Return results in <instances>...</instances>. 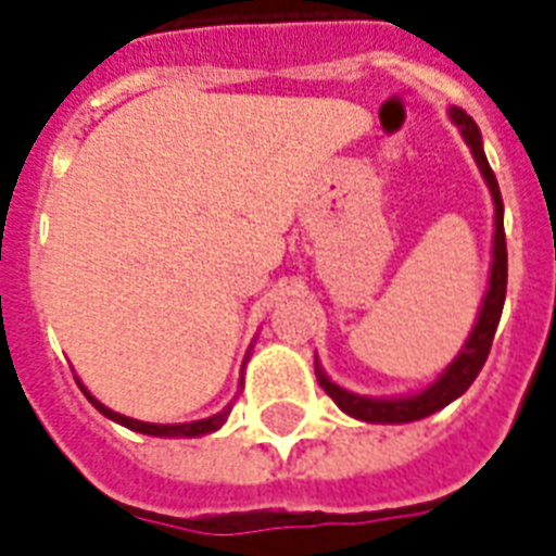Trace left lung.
Here are the masks:
<instances>
[{
    "label": "left lung",
    "instance_id": "obj_1",
    "mask_svg": "<svg viewBox=\"0 0 556 556\" xmlns=\"http://www.w3.org/2000/svg\"><path fill=\"white\" fill-rule=\"evenodd\" d=\"M448 119L457 125L463 139H466V146L471 148V156L473 162H477V168H480V176L485 179V185H489L491 205H494L489 286H485V293H482L480 311H477V319H473V328L468 331V340L463 342V349H459L457 356L442 368V374L434 382H428V386L419 388V391L394 396L354 394L349 388H342L340 382H333L331 377L325 374L319 356H314V371H317V380L319 386H323L325 394L340 405V410H345L349 417L359 419V422H374V426H403V422H417V419L431 417V414L442 410L445 405L454 403V400H459V396L468 391V386L477 380V374L482 371L485 359H489L491 340H494V331H497L500 325V314H503L505 286H508V251H505L503 197H500L497 176H494L489 160H485L482 134L480 128H477V122L457 105L448 108Z\"/></svg>",
    "mask_w": 556,
    "mask_h": 556
}]
</instances>
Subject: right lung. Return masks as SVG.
Here are the masks:
<instances>
[{
	"mask_svg": "<svg viewBox=\"0 0 556 556\" xmlns=\"http://www.w3.org/2000/svg\"><path fill=\"white\" fill-rule=\"evenodd\" d=\"M254 342H256V337H254ZM254 342H251V349H254ZM251 349H248L245 359H242V374H245V365H248V359H251ZM242 374H239V391H242V380H245ZM76 386L83 388V394L88 396V403L93 405V408H97L99 414H105L108 419H114V422H119V426L130 428V431H137V434L165 437V440H188V437L214 434V431H219V428L225 426V419H228V414H231V408H233V403H228L223 410H216L214 417L193 419V422H165V426H162V422H142V419L125 417V414H119V410L108 408L105 403H99L97 396L90 394L88 388L83 386V380H79V377H76ZM239 391H237V394H239Z\"/></svg>",
	"mask_w": 556,
	"mask_h": 556,
	"instance_id": "add662e5",
	"label": "right lung"
}]
</instances>
